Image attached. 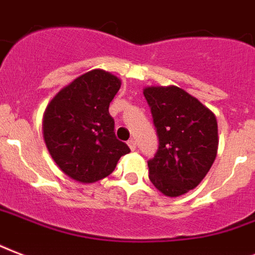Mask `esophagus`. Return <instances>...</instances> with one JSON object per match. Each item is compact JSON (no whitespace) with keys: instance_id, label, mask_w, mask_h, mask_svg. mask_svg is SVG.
<instances>
[{"instance_id":"obj_1","label":"esophagus","mask_w":255,"mask_h":255,"mask_svg":"<svg viewBox=\"0 0 255 255\" xmlns=\"http://www.w3.org/2000/svg\"><path fill=\"white\" fill-rule=\"evenodd\" d=\"M128 145H129L130 150H135V147H137V142L134 141V139H129V142H128Z\"/></svg>"}]
</instances>
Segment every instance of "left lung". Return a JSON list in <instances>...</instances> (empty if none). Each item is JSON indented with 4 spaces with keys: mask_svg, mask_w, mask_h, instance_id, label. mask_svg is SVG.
<instances>
[{
    "mask_svg": "<svg viewBox=\"0 0 255 255\" xmlns=\"http://www.w3.org/2000/svg\"><path fill=\"white\" fill-rule=\"evenodd\" d=\"M158 149L147 161L149 178L162 194L178 197L205 178L217 157L218 125L212 110L177 86H149Z\"/></svg>",
    "mask_w": 255,
    "mask_h": 255,
    "instance_id": "obj_1",
    "label": "left lung"
}]
</instances>
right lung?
I'll use <instances>...</instances> for the list:
<instances>
[{"instance_id": "1", "label": "right lung", "mask_w": 255, "mask_h": 255, "mask_svg": "<svg viewBox=\"0 0 255 255\" xmlns=\"http://www.w3.org/2000/svg\"><path fill=\"white\" fill-rule=\"evenodd\" d=\"M121 80L94 69L61 89L43 114V139L57 166L70 178L92 183L105 178L130 151L114 134L109 105Z\"/></svg>"}]
</instances>
